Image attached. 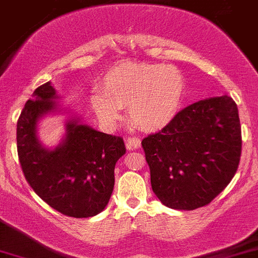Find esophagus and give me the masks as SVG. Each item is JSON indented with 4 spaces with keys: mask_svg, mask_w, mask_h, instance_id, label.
I'll list each match as a JSON object with an SVG mask.
<instances>
[{
    "mask_svg": "<svg viewBox=\"0 0 258 258\" xmlns=\"http://www.w3.org/2000/svg\"><path fill=\"white\" fill-rule=\"evenodd\" d=\"M141 146V140L136 136H130L126 141V148L128 150H134V149L140 148Z\"/></svg>",
    "mask_w": 258,
    "mask_h": 258,
    "instance_id": "obj_1",
    "label": "esophagus"
}]
</instances>
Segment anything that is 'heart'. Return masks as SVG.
Segmentation results:
<instances>
[{
  "mask_svg": "<svg viewBox=\"0 0 258 258\" xmlns=\"http://www.w3.org/2000/svg\"><path fill=\"white\" fill-rule=\"evenodd\" d=\"M103 86H95L90 104L100 121L114 126L128 107L131 121L145 131L172 123L186 91L183 74L164 63H123L107 72Z\"/></svg>",
  "mask_w": 258,
  "mask_h": 258,
  "instance_id": "heart-1",
  "label": "heart"
}]
</instances>
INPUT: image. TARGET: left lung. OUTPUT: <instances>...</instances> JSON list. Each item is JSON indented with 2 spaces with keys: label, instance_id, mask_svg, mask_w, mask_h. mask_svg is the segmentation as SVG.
Returning a JSON list of instances; mask_svg holds the SVG:
<instances>
[{
  "label": "left lung",
  "instance_id": "8db88e82",
  "mask_svg": "<svg viewBox=\"0 0 258 258\" xmlns=\"http://www.w3.org/2000/svg\"><path fill=\"white\" fill-rule=\"evenodd\" d=\"M141 145L156 197L175 210L202 208L229 184L239 165L237 104L228 95L194 103Z\"/></svg>",
  "mask_w": 258,
  "mask_h": 258
}]
</instances>
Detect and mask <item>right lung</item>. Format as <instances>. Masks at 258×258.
Wrapping results in <instances>:
<instances>
[{
    "instance_id": "right-lung-1",
    "label": "right lung",
    "mask_w": 258,
    "mask_h": 258,
    "mask_svg": "<svg viewBox=\"0 0 258 258\" xmlns=\"http://www.w3.org/2000/svg\"><path fill=\"white\" fill-rule=\"evenodd\" d=\"M56 90L43 84L25 103L18 119L16 143L21 169L35 194L50 208L71 218L102 213L114 187V167L126 153L121 136L99 132L72 118L59 145L47 149L37 137L43 115L57 112Z\"/></svg>"
}]
</instances>
